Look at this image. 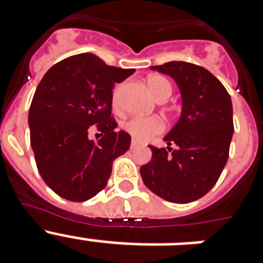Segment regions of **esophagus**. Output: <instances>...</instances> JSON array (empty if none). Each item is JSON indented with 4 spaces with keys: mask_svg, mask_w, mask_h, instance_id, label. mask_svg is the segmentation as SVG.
Masks as SVG:
<instances>
[{
    "mask_svg": "<svg viewBox=\"0 0 263 263\" xmlns=\"http://www.w3.org/2000/svg\"><path fill=\"white\" fill-rule=\"evenodd\" d=\"M137 146H139V143L137 142L136 139H132V143H130V147H132V148H136Z\"/></svg>",
    "mask_w": 263,
    "mask_h": 263,
    "instance_id": "1",
    "label": "esophagus"
}]
</instances>
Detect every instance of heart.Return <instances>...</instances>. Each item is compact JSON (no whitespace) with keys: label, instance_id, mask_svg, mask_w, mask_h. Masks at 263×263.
<instances>
[{"label":"heart","instance_id":"obj_1","mask_svg":"<svg viewBox=\"0 0 263 263\" xmlns=\"http://www.w3.org/2000/svg\"><path fill=\"white\" fill-rule=\"evenodd\" d=\"M147 87L157 99L171 95V84L162 76H152L147 79ZM121 87L115 88L111 95V105L117 109L120 106ZM124 130L137 141H147L164 130V122L158 117H133L124 124Z\"/></svg>","mask_w":263,"mask_h":263}]
</instances>
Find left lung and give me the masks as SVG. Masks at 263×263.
Here are the masks:
<instances>
[{"instance_id":"1","label":"left lung","mask_w":263,"mask_h":263,"mask_svg":"<svg viewBox=\"0 0 263 263\" xmlns=\"http://www.w3.org/2000/svg\"><path fill=\"white\" fill-rule=\"evenodd\" d=\"M152 69L175 80L182 115L163 138L167 147L150 146L152 160L139 173L146 187L164 200L191 203L210 192L227 164L234 132L231 96L208 69L192 63L168 62Z\"/></svg>"}]
</instances>
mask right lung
Listing matches in <instances>:
<instances>
[{
  "label": "right lung",
  "instance_id": "1",
  "mask_svg": "<svg viewBox=\"0 0 263 263\" xmlns=\"http://www.w3.org/2000/svg\"><path fill=\"white\" fill-rule=\"evenodd\" d=\"M134 73L93 53L73 55L51 67L32 97L30 143L38 171L55 194L85 201L105 188L111 163L130 147V136L111 117V89ZM93 127L102 138L93 143Z\"/></svg>",
  "mask_w": 263,
  "mask_h": 263
}]
</instances>
